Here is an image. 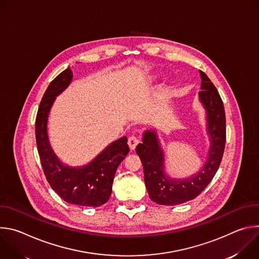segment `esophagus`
<instances>
[{"instance_id":"obj_1","label":"esophagus","mask_w":259,"mask_h":259,"mask_svg":"<svg viewBox=\"0 0 259 259\" xmlns=\"http://www.w3.org/2000/svg\"><path fill=\"white\" fill-rule=\"evenodd\" d=\"M140 141H139V139L137 138V137H135V136H130L129 138H128V144H129V147H130V150H135V147H136V145L139 143Z\"/></svg>"}]
</instances>
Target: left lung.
<instances>
[{"instance_id":"left-lung-1","label":"left lung","mask_w":259,"mask_h":259,"mask_svg":"<svg viewBox=\"0 0 259 259\" xmlns=\"http://www.w3.org/2000/svg\"><path fill=\"white\" fill-rule=\"evenodd\" d=\"M200 75L202 91L199 92V99L206 109L210 137L209 155L203 169L189 178L168 177L164 171V152L155 131L146 130L142 143L136 146L143 166L146 190L151 200L160 205H179L198 197L213 179L223 160L227 139L224 102L206 73L200 70Z\"/></svg>"}]
</instances>
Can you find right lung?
Listing matches in <instances>:
<instances>
[{
	"instance_id": "right-lung-1",
	"label": "right lung",
	"mask_w": 259,
	"mask_h": 259,
	"mask_svg": "<svg viewBox=\"0 0 259 259\" xmlns=\"http://www.w3.org/2000/svg\"><path fill=\"white\" fill-rule=\"evenodd\" d=\"M71 69L66 68L50 83L41 100L35 118V140L45 176L55 193L65 202L78 206L99 207L112 195L116 171L129 153L127 137L110 143L92 162L73 168L62 164L52 151L47 121L56 98L70 84Z\"/></svg>"
}]
</instances>
